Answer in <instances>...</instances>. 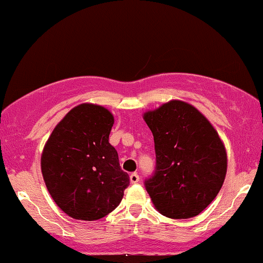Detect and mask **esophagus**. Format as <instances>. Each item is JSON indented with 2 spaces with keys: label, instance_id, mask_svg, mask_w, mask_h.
<instances>
[{
  "label": "esophagus",
  "instance_id": "1",
  "mask_svg": "<svg viewBox=\"0 0 263 263\" xmlns=\"http://www.w3.org/2000/svg\"><path fill=\"white\" fill-rule=\"evenodd\" d=\"M129 180H131V183H138L140 182V176L137 173H132L129 176Z\"/></svg>",
  "mask_w": 263,
  "mask_h": 263
}]
</instances>
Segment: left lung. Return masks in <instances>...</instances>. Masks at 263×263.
<instances>
[{
    "label": "left lung",
    "mask_w": 263,
    "mask_h": 263,
    "mask_svg": "<svg viewBox=\"0 0 263 263\" xmlns=\"http://www.w3.org/2000/svg\"><path fill=\"white\" fill-rule=\"evenodd\" d=\"M153 134L156 168L144 180L156 209L167 218L198 215L221 189L228 168L218 132L192 105L173 100L143 116Z\"/></svg>",
    "instance_id": "obj_1"
}]
</instances>
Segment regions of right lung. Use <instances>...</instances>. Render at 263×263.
<instances>
[{
  "instance_id": "1",
  "label": "right lung",
  "mask_w": 263,
  "mask_h": 263,
  "mask_svg": "<svg viewBox=\"0 0 263 263\" xmlns=\"http://www.w3.org/2000/svg\"><path fill=\"white\" fill-rule=\"evenodd\" d=\"M114 116L81 104L66 114L45 143L41 165L55 204L77 220H99L121 203L129 177L108 142Z\"/></svg>"
}]
</instances>
